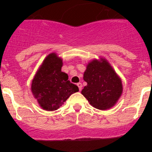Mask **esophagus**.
<instances>
[{
    "label": "esophagus",
    "instance_id": "34e87169",
    "mask_svg": "<svg viewBox=\"0 0 152 152\" xmlns=\"http://www.w3.org/2000/svg\"><path fill=\"white\" fill-rule=\"evenodd\" d=\"M77 85L79 88V91H81V90H82V84H81V83H77Z\"/></svg>",
    "mask_w": 152,
    "mask_h": 152
}]
</instances>
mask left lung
<instances>
[{
	"label": "left lung",
	"instance_id": "left-lung-1",
	"mask_svg": "<svg viewBox=\"0 0 152 152\" xmlns=\"http://www.w3.org/2000/svg\"><path fill=\"white\" fill-rule=\"evenodd\" d=\"M88 84L81 94L91 106L98 110H107L113 107L122 93L121 79L105 58L94 59L88 63L84 73Z\"/></svg>",
	"mask_w": 152,
	"mask_h": 152
}]
</instances>
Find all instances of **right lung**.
Listing matches in <instances>:
<instances>
[{
    "mask_svg": "<svg viewBox=\"0 0 152 152\" xmlns=\"http://www.w3.org/2000/svg\"><path fill=\"white\" fill-rule=\"evenodd\" d=\"M62 59L51 53L43 61L32 81L31 91L39 104L45 110H56L64 104L78 87L68 80L61 72Z\"/></svg>",
    "mask_w": 152,
    "mask_h": 152,
    "instance_id": "add662e5",
    "label": "right lung"
}]
</instances>
